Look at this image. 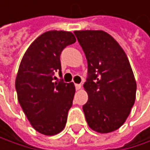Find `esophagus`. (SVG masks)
I'll return each instance as SVG.
<instances>
[{
    "label": "esophagus",
    "instance_id": "esophagus-1",
    "mask_svg": "<svg viewBox=\"0 0 150 150\" xmlns=\"http://www.w3.org/2000/svg\"><path fill=\"white\" fill-rule=\"evenodd\" d=\"M74 86H76V89L78 91V90H80L81 88H82V85L81 84H77V83H76V84H74Z\"/></svg>",
    "mask_w": 150,
    "mask_h": 150
}]
</instances>
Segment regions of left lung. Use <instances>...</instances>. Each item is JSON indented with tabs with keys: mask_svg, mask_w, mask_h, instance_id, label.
<instances>
[{
	"mask_svg": "<svg viewBox=\"0 0 150 150\" xmlns=\"http://www.w3.org/2000/svg\"><path fill=\"white\" fill-rule=\"evenodd\" d=\"M88 63L83 110L89 127L100 133L119 129L136 98V81L125 50L102 30L74 31Z\"/></svg>",
	"mask_w": 150,
	"mask_h": 150,
	"instance_id": "left-lung-1",
	"label": "left lung"
}]
</instances>
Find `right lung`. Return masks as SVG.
<instances>
[{"label":"right lung","instance_id":"1","mask_svg":"<svg viewBox=\"0 0 150 150\" xmlns=\"http://www.w3.org/2000/svg\"><path fill=\"white\" fill-rule=\"evenodd\" d=\"M76 41L67 31H48L37 37L22 58L15 86L18 100L30 125L38 132L52 136L66 126L76 87L73 83L53 82L61 70L60 53Z\"/></svg>","mask_w":150,"mask_h":150}]
</instances>
